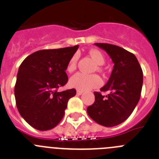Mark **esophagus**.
Listing matches in <instances>:
<instances>
[{
    "label": "esophagus",
    "mask_w": 159,
    "mask_h": 159,
    "mask_svg": "<svg viewBox=\"0 0 159 159\" xmlns=\"http://www.w3.org/2000/svg\"><path fill=\"white\" fill-rule=\"evenodd\" d=\"M76 93H77V95H82L83 93H84V92H83V91H80V90H77Z\"/></svg>",
    "instance_id": "obj_1"
}]
</instances>
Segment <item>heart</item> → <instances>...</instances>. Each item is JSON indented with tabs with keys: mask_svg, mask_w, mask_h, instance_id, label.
I'll return each instance as SVG.
<instances>
[{
	"mask_svg": "<svg viewBox=\"0 0 159 159\" xmlns=\"http://www.w3.org/2000/svg\"><path fill=\"white\" fill-rule=\"evenodd\" d=\"M90 56L98 65H102L105 63V58L103 55L96 49H92L89 52ZM78 56L76 54L73 55L70 59L67 69L69 72H72L76 68ZM70 85L72 88H75L80 91H88L98 88L101 85V79L97 75H85L83 73H76L70 79Z\"/></svg>",
	"mask_w": 159,
	"mask_h": 159,
	"instance_id": "1",
	"label": "heart"
}]
</instances>
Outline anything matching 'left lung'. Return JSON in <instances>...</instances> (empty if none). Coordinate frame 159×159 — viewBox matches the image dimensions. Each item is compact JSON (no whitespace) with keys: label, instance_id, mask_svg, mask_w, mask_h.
Segmentation results:
<instances>
[{"label":"left lung","instance_id":"obj_1","mask_svg":"<svg viewBox=\"0 0 159 159\" xmlns=\"http://www.w3.org/2000/svg\"><path fill=\"white\" fill-rule=\"evenodd\" d=\"M103 49L114 63L109 80L101 92H94L95 102L87 108L88 116L97 123L111 127L124 122L139 101L143 75L141 66L133 53L110 43H95Z\"/></svg>","mask_w":159,"mask_h":159}]
</instances>
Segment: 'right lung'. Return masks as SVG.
<instances>
[{
    "label": "right lung",
    "instance_id": "add662e5",
    "mask_svg": "<svg viewBox=\"0 0 159 159\" xmlns=\"http://www.w3.org/2000/svg\"><path fill=\"white\" fill-rule=\"evenodd\" d=\"M78 45L35 52L19 67L14 88L16 107L30 126L39 130L52 129L61 121L68 99L75 89L60 92L68 77L65 72Z\"/></svg>",
    "mask_w": 159,
    "mask_h": 159
}]
</instances>
